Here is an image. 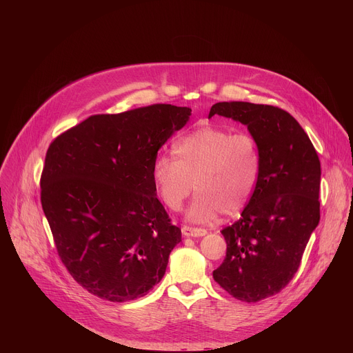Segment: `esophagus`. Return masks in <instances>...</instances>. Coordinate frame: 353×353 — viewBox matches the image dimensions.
<instances>
[{"mask_svg": "<svg viewBox=\"0 0 353 353\" xmlns=\"http://www.w3.org/2000/svg\"><path fill=\"white\" fill-rule=\"evenodd\" d=\"M181 233L184 236H187V237H199V236L207 234V230L205 229H201V228H191V226L184 225L181 228Z\"/></svg>", "mask_w": 353, "mask_h": 353, "instance_id": "34e87169", "label": "esophagus"}]
</instances>
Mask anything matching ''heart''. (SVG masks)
<instances>
[{
	"label": "heart",
	"instance_id": "heart-1",
	"mask_svg": "<svg viewBox=\"0 0 353 353\" xmlns=\"http://www.w3.org/2000/svg\"><path fill=\"white\" fill-rule=\"evenodd\" d=\"M174 159L161 155L152 165V179L163 204L179 211L192 191L188 211L194 222H212L222 212L237 215L254 192L260 173V146L250 132L205 125L173 145Z\"/></svg>",
	"mask_w": 353,
	"mask_h": 353
}]
</instances>
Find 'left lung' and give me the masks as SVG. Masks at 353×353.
<instances>
[{
  "label": "left lung",
  "instance_id": "1",
  "mask_svg": "<svg viewBox=\"0 0 353 353\" xmlns=\"http://www.w3.org/2000/svg\"><path fill=\"white\" fill-rule=\"evenodd\" d=\"M215 114L245 124L260 146L254 192L241 218L222 229L226 256L212 274L234 299L256 303L292 281L320 222V159L305 130L281 108L219 102L210 117Z\"/></svg>",
  "mask_w": 353,
  "mask_h": 353
}]
</instances>
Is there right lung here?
<instances>
[{
  "mask_svg": "<svg viewBox=\"0 0 353 353\" xmlns=\"http://www.w3.org/2000/svg\"><path fill=\"white\" fill-rule=\"evenodd\" d=\"M190 114L165 103L94 114L50 143L41 208L60 260L89 293L123 303L163 278L181 230L157 196L152 165Z\"/></svg>",
  "mask_w": 353,
  "mask_h": 353,
  "instance_id": "add662e5",
  "label": "right lung"
}]
</instances>
